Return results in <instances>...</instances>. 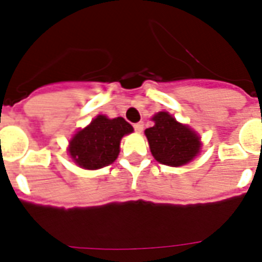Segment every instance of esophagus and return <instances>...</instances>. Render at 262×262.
<instances>
[{
	"instance_id": "obj_1",
	"label": "esophagus",
	"mask_w": 262,
	"mask_h": 262,
	"mask_svg": "<svg viewBox=\"0 0 262 262\" xmlns=\"http://www.w3.org/2000/svg\"><path fill=\"white\" fill-rule=\"evenodd\" d=\"M133 127H135V130L137 132V133H141L144 129V122H137L133 125Z\"/></svg>"
}]
</instances>
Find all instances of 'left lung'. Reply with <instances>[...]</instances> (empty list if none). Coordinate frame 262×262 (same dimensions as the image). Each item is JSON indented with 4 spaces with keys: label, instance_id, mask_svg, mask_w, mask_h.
I'll use <instances>...</instances> for the list:
<instances>
[{
    "label": "left lung",
    "instance_id": "left-lung-1",
    "mask_svg": "<svg viewBox=\"0 0 262 262\" xmlns=\"http://www.w3.org/2000/svg\"><path fill=\"white\" fill-rule=\"evenodd\" d=\"M155 125L145 129L149 148L159 163L178 167L189 163L200 152V137L186 125L177 122L168 113H158Z\"/></svg>",
    "mask_w": 262,
    "mask_h": 262
}]
</instances>
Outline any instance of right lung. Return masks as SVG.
<instances>
[{
  "label": "right lung",
  "mask_w": 262,
  "mask_h": 262,
  "mask_svg": "<svg viewBox=\"0 0 262 262\" xmlns=\"http://www.w3.org/2000/svg\"><path fill=\"white\" fill-rule=\"evenodd\" d=\"M132 132L130 123L121 117L108 119L104 115H98L87 127L73 136L69 143V155L80 167L102 168L117 159L121 139Z\"/></svg>",
  "instance_id": "right-lung-1"
}]
</instances>
